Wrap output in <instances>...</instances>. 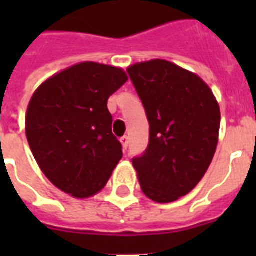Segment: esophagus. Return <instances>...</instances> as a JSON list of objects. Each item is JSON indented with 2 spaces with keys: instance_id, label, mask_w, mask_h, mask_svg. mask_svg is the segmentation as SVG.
Instances as JSON below:
<instances>
[{
  "instance_id": "obj_1",
  "label": "esophagus",
  "mask_w": 256,
  "mask_h": 256,
  "mask_svg": "<svg viewBox=\"0 0 256 256\" xmlns=\"http://www.w3.org/2000/svg\"><path fill=\"white\" fill-rule=\"evenodd\" d=\"M120 144H122V148H124V150H126V148H128V138L126 136H122V138H120Z\"/></svg>"
}]
</instances>
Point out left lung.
Wrapping results in <instances>:
<instances>
[{
	"label": "left lung",
	"mask_w": 256,
	"mask_h": 256,
	"mask_svg": "<svg viewBox=\"0 0 256 256\" xmlns=\"http://www.w3.org/2000/svg\"><path fill=\"white\" fill-rule=\"evenodd\" d=\"M128 73L150 124L148 148L132 158L140 188L156 202H174L198 184L214 158L219 104L198 76L168 61L136 64Z\"/></svg>",
	"instance_id": "obj_1"
}]
</instances>
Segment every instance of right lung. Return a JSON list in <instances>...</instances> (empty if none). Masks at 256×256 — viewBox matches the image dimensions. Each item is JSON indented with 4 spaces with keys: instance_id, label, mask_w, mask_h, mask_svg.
Returning <instances> with one entry per match:
<instances>
[{
    "instance_id": "add662e5",
    "label": "right lung",
    "mask_w": 256,
    "mask_h": 256,
    "mask_svg": "<svg viewBox=\"0 0 256 256\" xmlns=\"http://www.w3.org/2000/svg\"><path fill=\"white\" fill-rule=\"evenodd\" d=\"M126 81L122 69L84 62L49 78L33 94L26 138L42 172L60 190L88 198L106 186L122 158L108 100Z\"/></svg>"
}]
</instances>
